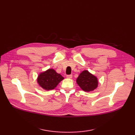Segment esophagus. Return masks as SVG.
<instances>
[{
    "instance_id": "34e87169",
    "label": "esophagus",
    "mask_w": 135,
    "mask_h": 135,
    "mask_svg": "<svg viewBox=\"0 0 135 135\" xmlns=\"http://www.w3.org/2000/svg\"><path fill=\"white\" fill-rule=\"evenodd\" d=\"M67 78L68 79H71L72 78V74H70V75H67Z\"/></svg>"
}]
</instances>
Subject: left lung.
<instances>
[{"label":"left lung","mask_w":135,"mask_h":135,"mask_svg":"<svg viewBox=\"0 0 135 135\" xmlns=\"http://www.w3.org/2000/svg\"><path fill=\"white\" fill-rule=\"evenodd\" d=\"M76 81L80 88L86 92L94 90L97 88L98 84L97 78L87 70H84L79 74Z\"/></svg>","instance_id":"1"}]
</instances>
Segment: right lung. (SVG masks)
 <instances>
[{
	"label": "right lung",
	"instance_id": "1",
	"mask_svg": "<svg viewBox=\"0 0 135 135\" xmlns=\"http://www.w3.org/2000/svg\"><path fill=\"white\" fill-rule=\"evenodd\" d=\"M63 79L64 78L54 69H49L40 73L37 78V82L42 89L51 90L54 89Z\"/></svg>",
	"mask_w": 135,
	"mask_h": 135
}]
</instances>
